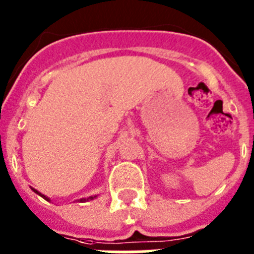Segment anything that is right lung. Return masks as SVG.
<instances>
[{
    "label": "right lung",
    "instance_id": "obj_1",
    "mask_svg": "<svg viewBox=\"0 0 254 254\" xmlns=\"http://www.w3.org/2000/svg\"><path fill=\"white\" fill-rule=\"evenodd\" d=\"M31 190H34V192H35V193H37V194H39L40 197H43L44 199H47V201H49L48 197L44 196V194H42V193H40V192H38L37 190H34V188H31ZM95 197H96V196H90V197H87V198H80V199H77V201H80V202H86V201H91V199H94V198H95Z\"/></svg>",
    "mask_w": 254,
    "mask_h": 254
}]
</instances>
